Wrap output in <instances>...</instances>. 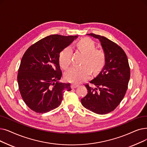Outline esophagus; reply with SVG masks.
<instances>
[{"label":"esophagus","mask_w":147,"mask_h":147,"mask_svg":"<svg viewBox=\"0 0 147 147\" xmlns=\"http://www.w3.org/2000/svg\"><path fill=\"white\" fill-rule=\"evenodd\" d=\"M79 86V85H76V84H71V88H72V89H74V88H77V87H78Z\"/></svg>","instance_id":"1"}]
</instances>
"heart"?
<instances>
[{
  "label": "heart",
  "instance_id": "heart-1",
  "mask_svg": "<svg viewBox=\"0 0 147 147\" xmlns=\"http://www.w3.org/2000/svg\"><path fill=\"white\" fill-rule=\"evenodd\" d=\"M77 47L85 55L83 62L84 64L72 67L65 74L66 80L74 84H79L89 79L91 73L90 68L94 73H97L103 67L106 62L105 52L102 50L95 49V44L90 38H82L77 42ZM72 53V49L69 46L63 49L60 53L59 63L62 69H67L69 67L71 62Z\"/></svg>",
  "mask_w": 147,
  "mask_h": 147
}]
</instances>
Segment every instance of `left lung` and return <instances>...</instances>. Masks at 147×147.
<instances>
[{
  "instance_id": "left-lung-1",
  "label": "left lung",
  "mask_w": 147,
  "mask_h": 147,
  "mask_svg": "<svg viewBox=\"0 0 147 147\" xmlns=\"http://www.w3.org/2000/svg\"><path fill=\"white\" fill-rule=\"evenodd\" d=\"M99 40L106 55L104 67L96 78L90 81L96 88L85 85L88 90L81 103L86 109L103 115L113 111L123 99L128 88L130 69L124 51L107 38L87 34Z\"/></svg>"
}]
</instances>
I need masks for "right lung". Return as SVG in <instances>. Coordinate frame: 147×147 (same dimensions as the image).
<instances>
[{
	"label": "right lung",
	"instance_id": "right-lung-1",
	"mask_svg": "<svg viewBox=\"0 0 147 147\" xmlns=\"http://www.w3.org/2000/svg\"><path fill=\"white\" fill-rule=\"evenodd\" d=\"M78 36L52 35L30 46L18 69V88L24 103L33 111L44 113L60 106L70 84L58 82L62 77L59 53Z\"/></svg>",
	"mask_w": 147,
	"mask_h": 147
}]
</instances>
